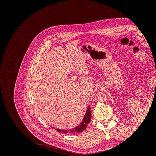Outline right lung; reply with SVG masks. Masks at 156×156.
I'll use <instances>...</instances> for the list:
<instances>
[{"instance_id": "1", "label": "right lung", "mask_w": 156, "mask_h": 156, "mask_svg": "<svg viewBox=\"0 0 156 156\" xmlns=\"http://www.w3.org/2000/svg\"><path fill=\"white\" fill-rule=\"evenodd\" d=\"M90 118H91V111H90V107L88 106L87 110V113L84 116V119L83 120V122H81L80 125L76 127H75L73 129H70V130H61L59 129H57V131L58 132H62V133H81V132H83L84 129H86L87 126L88 124L90 123Z\"/></svg>"}]
</instances>
